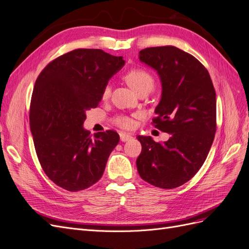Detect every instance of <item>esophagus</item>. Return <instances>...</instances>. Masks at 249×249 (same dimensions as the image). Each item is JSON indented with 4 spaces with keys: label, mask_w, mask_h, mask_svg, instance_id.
Here are the masks:
<instances>
[{
    "label": "esophagus",
    "mask_w": 249,
    "mask_h": 249,
    "mask_svg": "<svg viewBox=\"0 0 249 249\" xmlns=\"http://www.w3.org/2000/svg\"><path fill=\"white\" fill-rule=\"evenodd\" d=\"M119 137H120V140H122L123 142H125V141H129L132 139V136L130 134H126V133H119Z\"/></svg>",
    "instance_id": "34e87169"
}]
</instances>
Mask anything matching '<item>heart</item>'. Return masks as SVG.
<instances>
[{
    "label": "heart",
    "mask_w": 249,
    "mask_h": 249,
    "mask_svg": "<svg viewBox=\"0 0 249 249\" xmlns=\"http://www.w3.org/2000/svg\"><path fill=\"white\" fill-rule=\"evenodd\" d=\"M124 80L130 85V87L134 90L137 94L141 91H144V90H150L154 88V79L152 74L147 72L144 70L140 69H134L130 71H127L124 76ZM110 95V86L107 85L105 86L102 96L103 99H107ZM115 124H117L120 127H124V129H132L135 125L134 119L130 116L125 115H119L115 117L114 119Z\"/></svg>",
    "instance_id": "1"
}]
</instances>
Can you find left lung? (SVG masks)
Here are the masks:
<instances>
[{
    "label": "left lung",
    "instance_id": "left-lung-1",
    "mask_svg": "<svg viewBox=\"0 0 249 249\" xmlns=\"http://www.w3.org/2000/svg\"><path fill=\"white\" fill-rule=\"evenodd\" d=\"M139 60L158 73L162 85L153 123L170 134L164 143L138 136L139 176L163 189L191 179L206 161L216 132V93L206 67L176 47L147 48Z\"/></svg>",
    "mask_w": 249,
    "mask_h": 249
}]
</instances>
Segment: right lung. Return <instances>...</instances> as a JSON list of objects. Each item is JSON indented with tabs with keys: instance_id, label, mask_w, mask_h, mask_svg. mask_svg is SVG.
<instances>
[{
	"instance_id": "right-lung-1",
	"label": "right lung",
	"mask_w": 249,
	"mask_h": 249,
	"mask_svg": "<svg viewBox=\"0 0 249 249\" xmlns=\"http://www.w3.org/2000/svg\"><path fill=\"white\" fill-rule=\"evenodd\" d=\"M123 57L97 49H78L53 60L35 82L30 130L41 167L67 191L99 180L119 135L83 127L86 111L96 108L109 80L124 65Z\"/></svg>"
}]
</instances>
